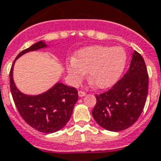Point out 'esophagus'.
I'll return each instance as SVG.
<instances>
[{"label": "esophagus", "mask_w": 161, "mask_h": 161, "mask_svg": "<svg viewBox=\"0 0 161 161\" xmlns=\"http://www.w3.org/2000/svg\"><path fill=\"white\" fill-rule=\"evenodd\" d=\"M85 95H86L85 92H83V91H79V92H78V96H79V97H81V98Z\"/></svg>", "instance_id": "esophagus-1"}]
</instances>
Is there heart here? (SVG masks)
<instances>
[{"instance_id":"obj_1","label":"heart","mask_w":161,"mask_h":161,"mask_svg":"<svg viewBox=\"0 0 161 161\" xmlns=\"http://www.w3.org/2000/svg\"><path fill=\"white\" fill-rule=\"evenodd\" d=\"M127 54L120 47H86L77 52L74 58L66 63L73 85H78L88 72V78L99 89L111 88L125 70Z\"/></svg>"}]
</instances>
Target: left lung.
<instances>
[{"mask_svg":"<svg viewBox=\"0 0 161 161\" xmlns=\"http://www.w3.org/2000/svg\"><path fill=\"white\" fill-rule=\"evenodd\" d=\"M147 68L144 58L134 51L129 70L111 89L96 95L93 119L104 130L119 132L135 124L148 95Z\"/></svg>","mask_w":161,"mask_h":161,"instance_id":"left-lung-1","label":"left lung"}]
</instances>
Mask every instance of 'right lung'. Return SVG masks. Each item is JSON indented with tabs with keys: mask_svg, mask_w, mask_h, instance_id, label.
<instances>
[{
	"mask_svg": "<svg viewBox=\"0 0 161 161\" xmlns=\"http://www.w3.org/2000/svg\"><path fill=\"white\" fill-rule=\"evenodd\" d=\"M48 47L39 41L21 52L16 58L42 48ZM10 71V88L19 114L26 124L39 132L51 134L63 129L70 119L73 108L78 101V91L63 83H56L51 88L37 95H27L16 88L13 79L15 62Z\"/></svg>",
	"mask_w": 161,
	"mask_h": 161,
	"instance_id": "right-lung-1",
	"label": "right lung"
}]
</instances>
